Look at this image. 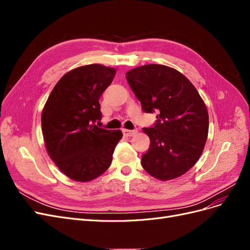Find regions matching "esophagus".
Segmentation results:
<instances>
[{"label":"esophagus","mask_w":250,"mask_h":250,"mask_svg":"<svg viewBox=\"0 0 250 250\" xmlns=\"http://www.w3.org/2000/svg\"><path fill=\"white\" fill-rule=\"evenodd\" d=\"M137 130H129V129H123V134L125 137H133L134 134H137Z\"/></svg>","instance_id":"obj_1"}]
</instances>
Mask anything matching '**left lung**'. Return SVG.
Segmentation results:
<instances>
[{
  "mask_svg": "<svg viewBox=\"0 0 250 250\" xmlns=\"http://www.w3.org/2000/svg\"><path fill=\"white\" fill-rule=\"evenodd\" d=\"M144 112H156L152 127L143 128L150 146L142 166L151 176L170 180L197 163L208 132V113L197 89L178 71L146 64L126 73Z\"/></svg>",
  "mask_w": 250,
  "mask_h": 250,
  "instance_id": "obj_1",
  "label": "left lung"
}]
</instances>
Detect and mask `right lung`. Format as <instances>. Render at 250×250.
<instances>
[{"label":"right lung","mask_w":250,"mask_h":250,"mask_svg":"<svg viewBox=\"0 0 250 250\" xmlns=\"http://www.w3.org/2000/svg\"><path fill=\"white\" fill-rule=\"evenodd\" d=\"M116 70L101 64L66 73L51 92L42 113L44 144L52 161L73 180H93L106 171L122 139L121 130L95 123L102 119L99 99Z\"/></svg>","instance_id":"obj_1"}]
</instances>
